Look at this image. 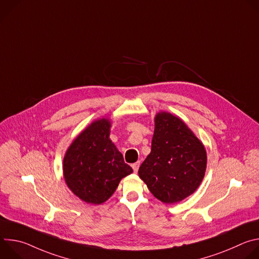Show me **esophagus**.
<instances>
[{
    "instance_id": "34e87169",
    "label": "esophagus",
    "mask_w": 259,
    "mask_h": 259,
    "mask_svg": "<svg viewBox=\"0 0 259 259\" xmlns=\"http://www.w3.org/2000/svg\"><path fill=\"white\" fill-rule=\"evenodd\" d=\"M139 165H140V162H136V163H134V164L131 165V166H132V169H133V171H134L135 173H137L138 168H139Z\"/></svg>"
}]
</instances>
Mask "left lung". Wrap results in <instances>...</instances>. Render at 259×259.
Here are the masks:
<instances>
[{
	"label": "left lung",
	"instance_id": "8db88e82",
	"mask_svg": "<svg viewBox=\"0 0 259 259\" xmlns=\"http://www.w3.org/2000/svg\"><path fill=\"white\" fill-rule=\"evenodd\" d=\"M207 164L202 142L179 118L159 113L151 154L139 167V177L166 204L191 196L201 184Z\"/></svg>",
	"mask_w": 259,
	"mask_h": 259
}]
</instances>
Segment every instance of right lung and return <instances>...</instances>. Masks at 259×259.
Masks as SVG:
<instances>
[{"label":"right lung","instance_id":"add662e5","mask_svg":"<svg viewBox=\"0 0 259 259\" xmlns=\"http://www.w3.org/2000/svg\"><path fill=\"white\" fill-rule=\"evenodd\" d=\"M109 127L105 119L93 122L73 140L63 160L67 187L86 203L105 202L133 172L109 139Z\"/></svg>","mask_w":259,"mask_h":259}]
</instances>
